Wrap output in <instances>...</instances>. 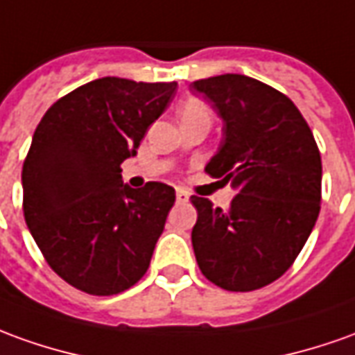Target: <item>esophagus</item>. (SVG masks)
Instances as JSON below:
<instances>
[{"mask_svg":"<svg viewBox=\"0 0 355 355\" xmlns=\"http://www.w3.org/2000/svg\"><path fill=\"white\" fill-rule=\"evenodd\" d=\"M189 197H191V195L185 191V189H178V191H175V199H178V202H187L189 201Z\"/></svg>","mask_w":355,"mask_h":355,"instance_id":"esophagus-1","label":"esophagus"}]
</instances>
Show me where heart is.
<instances>
[{"label": "heart", "instance_id": "heart-1", "mask_svg": "<svg viewBox=\"0 0 355 355\" xmlns=\"http://www.w3.org/2000/svg\"><path fill=\"white\" fill-rule=\"evenodd\" d=\"M191 112H207V110H205L201 104H187V106L183 107L182 116H183V114H191Z\"/></svg>", "mask_w": 355, "mask_h": 355}]
</instances>
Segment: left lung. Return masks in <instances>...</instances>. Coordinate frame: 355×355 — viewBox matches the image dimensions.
Returning <instances> with one entry per match:
<instances>
[{
	"label": "left lung",
	"mask_w": 355,
	"mask_h": 355,
	"mask_svg": "<svg viewBox=\"0 0 355 355\" xmlns=\"http://www.w3.org/2000/svg\"><path fill=\"white\" fill-rule=\"evenodd\" d=\"M191 89L224 123L205 170L236 191L226 210L193 195V251L210 282L251 292L280 278L304 249L321 210V154L294 102L265 83L226 73Z\"/></svg>",
	"instance_id": "8db88e82"
}]
</instances>
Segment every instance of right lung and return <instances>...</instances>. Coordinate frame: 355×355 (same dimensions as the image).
Masks as SVG:
<instances>
[{
  "label": "right lung",
  "instance_id": "obj_1",
  "mask_svg": "<svg viewBox=\"0 0 355 355\" xmlns=\"http://www.w3.org/2000/svg\"><path fill=\"white\" fill-rule=\"evenodd\" d=\"M178 83L90 80L44 114L23 166L24 220L48 265L92 295L139 282L173 207V187L133 189L121 162L166 112Z\"/></svg>",
  "mask_w": 355,
  "mask_h": 355
}]
</instances>
